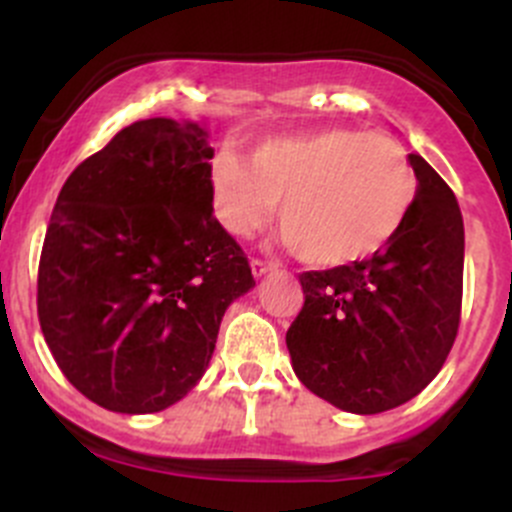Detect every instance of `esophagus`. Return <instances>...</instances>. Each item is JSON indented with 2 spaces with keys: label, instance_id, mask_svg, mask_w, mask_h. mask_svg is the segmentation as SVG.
<instances>
[{
  "label": "esophagus",
  "instance_id": "obj_1",
  "mask_svg": "<svg viewBox=\"0 0 512 512\" xmlns=\"http://www.w3.org/2000/svg\"><path fill=\"white\" fill-rule=\"evenodd\" d=\"M250 267H252V275L255 277H265L267 272L275 270V265H270V262H265V260H252Z\"/></svg>",
  "mask_w": 512,
  "mask_h": 512
}]
</instances>
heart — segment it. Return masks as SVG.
<instances>
[{"label": "heart", "mask_w": 512, "mask_h": 512, "mask_svg": "<svg viewBox=\"0 0 512 512\" xmlns=\"http://www.w3.org/2000/svg\"><path fill=\"white\" fill-rule=\"evenodd\" d=\"M215 215L235 235L270 223L299 260L342 267L384 250L414 210L418 183L404 148L381 133L324 128L265 138L213 165Z\"/></svg>", "instance_id": "heart-1"}]
</instances>
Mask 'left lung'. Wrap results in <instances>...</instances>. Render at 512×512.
Here are the masks:
<instances>
[{"instance_id": "left-lung-1", "label": "left lung", "mask_w": 512, "mask_h": 512, "mask_svg": "<svg viewBox=\"0 0 512 512\" xmlns=\"http://www.w3.org/2000/svg\"><path fill=\"white\" fill-rule=\"evenodd\" d=\"M418 193L399 235L369 260L302 272L287 329L292 369L319 399L381 414L441 371L461 322L463 218L446 180L411 153Z\"/></svg>"}]
</instances>
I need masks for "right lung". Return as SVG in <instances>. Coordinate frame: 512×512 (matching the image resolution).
<instances>
[{
    "label": "right lung",
    "mask_w": 512,
    "mask_h": 512,
    "mask_svg": "<svg viewBox=\"0 0 512 512\" xmlns=\"http://www.w3.org/2000/svg\"><path fill=\"white\" fill-rule=\"evenodd\" d=\"M198 123L148 118L66 178L39 260L36 309L66 379L118 414H156L200 381L250 262L213 215Z\"/></svg>",
    "instance_id": "add662e5"
}]
</instances>
